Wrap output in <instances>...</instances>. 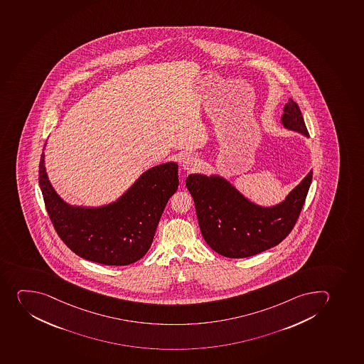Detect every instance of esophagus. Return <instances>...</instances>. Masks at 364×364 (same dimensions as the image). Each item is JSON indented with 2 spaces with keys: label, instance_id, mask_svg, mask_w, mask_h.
I'll return each mask as SVG.
<instances>
[{
  "label": "esophagus",
  "instance_id": "34e87169",
  "mask_svg": "<svg viewBox=\"0 0 364 364\" xmlns=\"http://www.w3.org/2000/svg\"><path fill=\"white\" fill-rule=\"evenodd\" d=\"M198 165H199V158L192 156V154L183 156V159H181V166H183V170H194L196 167H198Z\"/></svg>",
  "mask_w": 364,
  "mask_h": 364
}]
</instances>
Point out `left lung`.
Masks as SVG:
<instances>
[{"instance_id": "obj_1", "label": "left lung", "mask_w": 364, "mask_h": 364, "mask_svg": "<svg viewBox=\"0 0 364 364\" xmlns=\"http://www.w3.org/2000/svg\"><path fill=\"white\" fill-rule=\"evenodd\" d=\"M284 112L281 123L286 129L309 136L300 107L291 98ZM311 179L313 171L273 206L257 205L219 174H190L186 186L207 245L220 255L239 259L269 250L287 237L300 215Z\"/></svg>"}]
</instances>
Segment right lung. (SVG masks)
Instances as JSON below:
<instances>
[{"instance_id":"add662e5","label":"right lung","mask_w":364,"mask_h":364,"mask_svg":"<svg viewBox=\"0 0 364 364\" xmlns=\"http://www.w3.org/2000/svg\"><path fill=\"white\" fill-rule=\"evenodd\" d=\"M44 159L43 151L38 183L46 208L57 234L74 253L107 266L134 264L147 253L164 208L178 190L177 163L151 167L117 200L90 207L70 205L57 194Z\"/></svg>"}]
</instances>
